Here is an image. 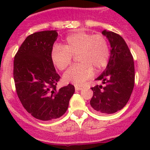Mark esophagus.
Segmentation results:
<instances>
[{
  "mask_svg": "<svg viewBox=\"0 0 150 150\" xmlns=\"http://www.w3.org/2000/svg\"><path fill=\"white\" fill-rule=\"evenodd\" d=\"M75 89H76V91H80V90L83 89V88L80 86H75Z\"/></svg>",
  "mask_w": 150,
  "mask_h": 150,
  "instance_id": "obj_1",
  "label": "esophagus"
}]
</instances>
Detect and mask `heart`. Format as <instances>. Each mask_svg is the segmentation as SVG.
Here are the masks:
<instances>
[{
	"instance_id": "b5f03b06",
	"label": "heart",
	"mask_w": 150,
	"mask_h": 150,
	"mask_svg": "<svg viewBox=\"0 0 150 150\" xmlns=\"http://www.w3.org/2000/svg\"><path fill=\"white\" fill-rule=\"evenodd\" d=\"M79 64L72 66L64 74V81L80 86L105 68L110 59L109 44L101 34L77 31L69 34L64 44H55L51 50V60L59 71H64L76 55Z\"/></svg>"
}]
</instances>
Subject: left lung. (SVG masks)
Masks as SVG:
<instances>
[{
    "instance_id": "left-lung-1",
    "label": "left lung",
    "mask_w": 150,
    "mask_h": 150,
    "mask_svg": "<svg viewBox=\"0 0 150 150\" xmlns=\"http://www.w3.org/2000/svg\"><path fill=\"white\" fill-rule=\"evenodd\" d=\"M110 44V56L104 71L96 80L103 86L92 87L90 104L102 114H112L126 105L134 86V64L125 41L121 36L104 30Z\"/></svg>"
}]
</instances>
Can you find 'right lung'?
<instances>
[{
	"label": "right lung",
	"mask_w": 150,
	"mask_h": 150,
	"mask_svg": "<svg viewBox=\"0 0 150 150\" xmlns=\"http://www.w3.org/2000/svg\"><path fill=\"white\" fill-rule=\"evenodd\" d=\"M57 30H43L26 38L13 62V77L21 103L32 116L49 121L65 113L75 88L71 84L57 89L60 76L51 60Z\"/></svg>",
	"instance_id": "obj_1"
}]
</instances>
